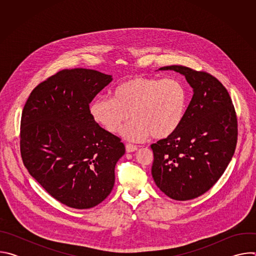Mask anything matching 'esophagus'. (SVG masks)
<instances>
[{
  "instance_id": "34e87169",
  "label": "esophagus",
  "mask_w": 256,
  "mask_h": 256,
  "mask_svg": "<svg viewBox=\"0 0 256 256\" xmlns=\"http://www.w3.org/2000/svg\"><path fill=\"white\" fill-rule=\"evenodd\" d=\"M136 149H138L136 146H134V144H126V150L128 153L134 152Z\"/></svg>"
}]
</instances>
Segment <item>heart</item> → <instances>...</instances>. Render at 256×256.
I'll return each mask as SVG.
<instances>
[{"label": "heart", "instance_id": "b5f03b06", "mask_svg": "<svg viewBox=\"0 0 256 256\" xmlns=\"http://www.w3.org/2000/svg\"><path fill=\"white\" fill-rule=\"evenodd\" d=\"M188 103V93L179 80L130 77L118 84L114 98L99 97L90 105L94 122L107 132L122 130L126 140L140 142L150 134L161 140L171 136L182 122Z\"/></svg>", "mask_w": 256, "mask_h": 256}]
</instances>
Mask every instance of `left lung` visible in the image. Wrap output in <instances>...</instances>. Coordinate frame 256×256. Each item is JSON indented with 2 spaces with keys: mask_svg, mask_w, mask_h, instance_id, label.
<instances>
[{
  "mask_svg": "<svg viewBox=\"0 0 256 256\" xmlns=\"http://www.w3.org/2000/svg\"><path fill=\"white\" fill-rule=\"evenodd\" d=\"M159 70L184 75L194 95L176 132L151 144L152 175L167 196L188 200L206 192L225 172L237 144V116L227 89L208 72L184 66Z\"/></svg>",
  "mask_w": 256,
  "mask_h": 256,
  "instance_id": "8db88e82",
  "label": "left lung"
}]
</instances>
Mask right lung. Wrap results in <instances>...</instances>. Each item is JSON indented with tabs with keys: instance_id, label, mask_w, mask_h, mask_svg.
<instances>
[{
	"instance_id": "right-lung-1",
	"label": "right lung",
	"mask_w": 256,
	"mask_h": 256,
	"mask_svg": "<svg viewBox=\"0 0 256 256\" xmlns=\"http://www.w3.org/2000/svg\"><path fill=\"white\" fill-rule=\"evenodd\" d=\"M112 81L110 75L95 70H62L36 86L23 108V164L54 198L70 208H93L114 186L124 144L94 122L89 107Z\"/></svg>"
}]
</instances>
